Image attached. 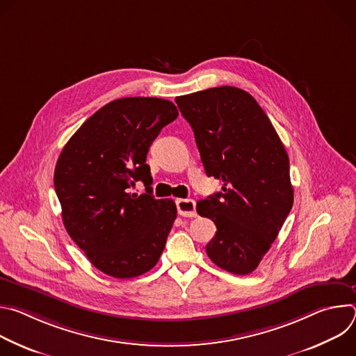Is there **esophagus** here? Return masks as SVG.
<instances>
[{"instance_id": "1", "label": "esophagus", "mask_w": 356, "mask_h": 356, "mask_svg": "<svg viewBox=\"0 0 356 356\" xmlns=\"http://www.w3.org/2000/svg\"><path fill=\"white\" fill-rule=\"evenodd\" d=\"M176 206H177V213L181 217H195V201L191 198H179L176 200Z\"/></svg>"}]
</instances>
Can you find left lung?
Instances as JSON below:
<instances>
[{
	"label": "left lung",
	"instance_id": "obj_1",
	"mask_svg": "<svg viewBox=\"0 0 356 356\" xmlns=\"http://www.w3.org/2000/svg\"><path fill=\"white\" fill-rule=\"evenodd\" d=\"M176 103L207 176L222 180V191L197 202V213L217 227L207 255L227 272L249 275L293 207L287 152L257 99L241 88L214 87Z\"/></svg>",
	"mask_w": 356,
	"mask_h": 356
}]
</instances>
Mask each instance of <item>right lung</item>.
I'll return each mask as SVG.
<instances>
[{
  "instance_id": "add662e5",
  "label": "right lung",
  "mask_w": 356,
  "mask_h": 356,
  "mask_svg": "<svg viewBox=\"0 0 356 356\" xmlns=\"http://www.w3.org/2000/svg\"><path fill=\"white\" fill-rule=\"evenodd\" d=\"M179 115L169 99L118 98L92 114L69 139L55 169L65 228L103 273L131 279L154 268L177 210L152 195L149 146ZM143 181L147 193H130Z\"/></svg>"
}]
</instances>
